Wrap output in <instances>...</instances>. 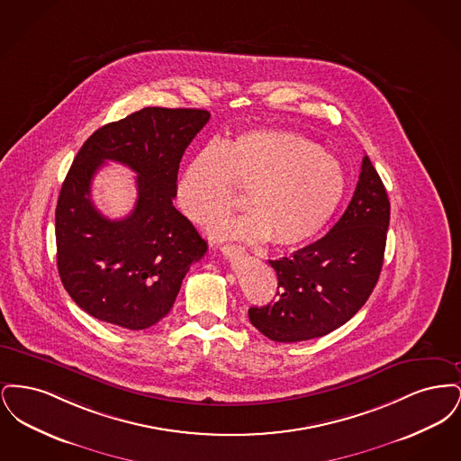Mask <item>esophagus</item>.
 I'll list each match as a JSON object with an SVG mask.
<instances>
[{"instance_id":"obj_1","label":"esophagus","mask_w":461,"mask_h":461,"mask_svg":"<svg viewBox=\"0 0 461 461\" xmlns=\"http://www.w3.org/2000/svg\"><path fill=\"white\" fill-rule=\"evenodd\" d=\"M222 254L224 256H241V254H245V249L241 247V245H226V247H222Z\"/></svg>"}]
</instances>
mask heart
Instances as JSON below:
<instances>
[{
	"instance_id": "obj_1",
	"label": "heart",
	"mask_w": 461,
	"mask_h": 461,
	"mask_svg": "<svg viewBox=\"0 0 461 461\" xmlns=\"http://www.w3.org/2000/svg\"><path fill=\"white\" fill-rule=\"evenodd\" d=\"M235 192L245 194L249 212L214 233L292 249L325 228L346 194V176L306 136L264 128L195 155L177 181V203L188 220L211 228L237 205Z\"/></svg>"
}]
</instances>
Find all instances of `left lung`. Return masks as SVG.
<instances>
[{
    "instance_id": "8db88e82",
    "label": "left lung",
    "mask_w": 461,
    "mask_h": 461,
    "mask_svg": "<svg viewBox=\"0 0 461 461\" xmlns=\"http://www.w3.org/2000/svg\"><path fill=\"white\" fill-rule=\"evenodd\" d=\"M389 220L385 186L365 155L351 202L329 233L269 261L278 276L276 299L250 307V323L275 342L323 337L348 323L378 282Z\"/></svg>"
}]
</instances>
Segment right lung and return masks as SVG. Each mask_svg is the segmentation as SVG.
Masks as SVG:
<instances>
[{"mask_svg": "<svg viewBox=\"0 0 461 461\" xmlns=\"http://www.w3.org/2000/svg\"><path fill=\"white\" fill-rule=\"evenodd\" d=\"M209 117L207 110L147 107L96 130L76 155L55 211L57 266L68 295L93 318L152 327L205 256L207 241L173 198L179 162ZM105 159L139 175L135 209L122 221L105 219L90 200V181Z\"/></svg>", "mask_w": 461, "mask_h": 461, "instance_id": "right-lung-1", "label": "right lung"}]
</instances>
